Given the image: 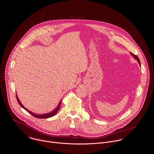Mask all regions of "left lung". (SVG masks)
Masks as SVG:
<instances>
[{
  "instance_id": "obj_1",
  "label": "left lung",
  "mask_w": 154,
  "mask_h": 154,
  "mask_svg": "<svg viewBox=\"0 0 154 154\" xmlns=\"http://www.w3.org/2000/svg\"><path fill=\"white\" fill-rule=\"evenodd\" d=\"M131 55H132V56L137 61V62L139 63V64L140 65V60L139 59V58H138V57L137 56H136V55H134V54H133L132 53H131Z\"/></svg>"
}]
</instances>
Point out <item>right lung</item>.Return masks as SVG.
<instances>
[{
	"label": "right lung",
	"mask_w": 154,
	"mask_h": 154,
	"mask_svg": "<svg viewBox=\"0 0 154 154\" xmlns=\"http://www.w3.org/2000/svg\"><path fill=\"white\" fill-rule=\"evenodd\" d=\"M17 99L18 103H19V104L22 107L23 109H24L26 110V111H28L29 113H30L31 114H32L33 116H34V117H37V118H38V119H46V118L51 117H52V116H54V115L57 112V111H59V109H60V107L61 102H62V100H60V103H59V104H58L57 107L55 109H54V110H53L52 111H51V112H48V113L42 114H37L34 113V112H32V111H29V110L26 109V108H25V107L22 105V103H21L20 100H19V98H18V97L17 95Z\"/></svg>",
	"instance_id": "add662e5"
}]
</instances>
